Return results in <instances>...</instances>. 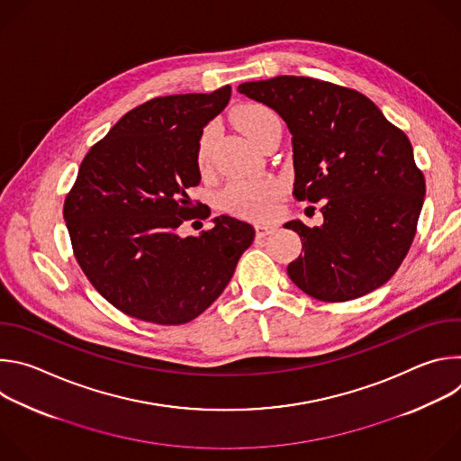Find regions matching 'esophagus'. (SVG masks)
<instances>
[{"label": "esophagus", "instance_id": "1", "mask_svg": "<svg viewBox=\"0 0 461 461\" xmlns=\"http://www.w3.org/2000/svg\"><path fill=\"white\" fill-rule=\"evenodd\" d=\"M276 230H277V226H276V224H257V226H255V233H257V237H267V235H272Z\"/></svg>", "mask_w": 461, "mask_h": 461}]
</instances>
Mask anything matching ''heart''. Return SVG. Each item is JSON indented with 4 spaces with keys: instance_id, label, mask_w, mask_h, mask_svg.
<instances>
[{
    "instance_id": "obj_1",
    "label": "heart",
    "mask_w": 461,
    "mask_h": 461,
    "mask_svg": "<svg viewBox=\"0 0 461 461\" xmlns=\"http://www.w3.org/2000/svg\"><path fill=\"white\" fill-rule=\"evenodd\" d=\"M237 123L244 131L246 137L258 144L268 131L281 127V120L274 109L262 104H248L237 113ZM215 135V125L204 127L199 140H196L194 162L201 171H206L212 164V144ZM285 193V184L277 176H257V178H239L230 182L221 193V204L226 212L249 217L267 219L274 215L281 196Z\"/></svg>"
}]
</instances>
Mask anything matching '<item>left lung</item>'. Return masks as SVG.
Segmentation results:
<instances>
[{
    "label": "left lung",
    "instance_id": "left-lung-1",
    "mask_svg": "<svg viewBox=\"0 0 461 461\" xmlns=\"http://www.w3.org/2000/svg\"><path fill=\"white\" fill-rule=\"evenodd\" d=\"M286 122L294 148V196L322 203V226L290 221L303 255L290 279L310 297L343 303L383 286L416 235L425 178L412 146L365 95L308 77L239 86Z\"/></svg>",
    "mask_w": 461,
    "mask_h": 461
}]
</instances>
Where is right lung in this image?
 <instances>
[{"label":"right lung","mask_w":461,"mask_h":461,"mask_svg":"<svg viewBox=\"0 0 461 461\" xmlns=\"http://www.w3.org/2000/svg\"><path fill=\"white\" fill-rule=\"evenodd\" d=\"M230 96L224 86L131 109L89 149L65 196L80 268L125 315L155 324L194 319L224 292L253 242V226L228 215L201 235H178L184 221L210 217L185 191L201 182L196 140Z\"/></svg>","instance_id":"obj_1"}]
</instances>
